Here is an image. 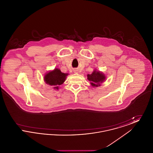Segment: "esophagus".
Returning a JSON list of instances; mask_svg holds the SVG:
<instances>
[{"instance_id":"34e87169","label":"esophagus","mask_w":153,"mask_h":153,"mask_svg":"<svg viewBox=\"0 0 153 153\" xmlns=\"http://www.w3.org/2000/svg\"><path fill=\"white\" fill-rule=\"evenodd\" d=\"M74 73H77V72H78V70H77V69H74Z\"/></svg>"}]
</instances>
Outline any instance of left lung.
I'll use <instances>...</instances> for the list:
<instances>
[{
  "mask_svg": "<svg viewBox=\"0 0 153 153\" xmlns=\"http://www.w3.org/2000/svg\"><path fill=\"white\" fill-rule=\"evenodd\" d=\"M87 77L88 80L91 82V84L94 87L100 86V84L105 79V77L102 73L96 71H94V72H92L91 74H88Z\"/></svg>",
  "mask_w": 153,
  "mask_h": 153,
  "instance_id": "left-lung-1",
  "label": "left lung"
}]
</instances>
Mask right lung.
I'll list each match as a JSON object with an SVG mask.
<instances>
[{
	"label": "right lung",
	"mask_w": 153,
	"mask_h": 153,
	"mask_svg": "<svg viewBox=\"0 0 153 153\" xmlns=\"http://www.w3.org/2000/svg\"><path fill=\"white\" fill-rule=\"evenodd\" d=\"M67 73H62L58 69H55L54 71L47 73L44 77L45 81L50 85L55 86L54 88L58 89V85L63 84L65 80Z\"/></svg>",
	"instance_id": "add662e5"
}]
</instances>
